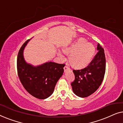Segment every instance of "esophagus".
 <instances>
[{"mask_svg": "<svg viewBox=\"0 0 123 123\" xmlns=\"http://www.w3.org/2000/svg\"><path fill=\"white\" fill-rule=\"evenodd\" d=\"M69 69V68L68 66H67V65H65V66L64 67V71L65 72L67 69Z\"/></svg>", "mask_w": 123, "mask_h": 123, "instance_id": "1", "label": "esophagus"}]
</instances>
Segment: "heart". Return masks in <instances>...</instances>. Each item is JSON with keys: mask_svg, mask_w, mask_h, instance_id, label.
I'll return each mask as SVG.
<instances>
[{"mask_svg": "<svg viewBox=\"0 0 123 123\" xmlns=\"http://www.w3.org/2000/svg\"><path fill=\"white\" fill-rule=\"evenodd\" d=\"M65 54L69 55V60L72 66L75 68H83L91 63L95 53V48L92 43L86 42L84 38H79L68 46L63 49ZM58 55L63 59L61 53Z\"/></svg>", "mask_w": 123, "mask_h": 123, "instance_id": "heart-1", "label": "heart"}]
</instances>
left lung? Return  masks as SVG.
Here are the masks:
<instances>
[{
	"instance_id": "1",
	"label": "left lung",
	"mask_w": 123,
	"mask_h": 123,
	"mask_svg": "<svg viewBox=\"0 0 123 123\" xmlns=\"http://www.w3.org/2000/svg\"><path fill=\"white\" fill-rule=\"evenodd\" d=\"M98 52L88 66L80 70H73L75 80L71 83L75 95L80 97H88L101 85L106 69L104 50L98 43Z\"/></svg>"
}]
</instances>
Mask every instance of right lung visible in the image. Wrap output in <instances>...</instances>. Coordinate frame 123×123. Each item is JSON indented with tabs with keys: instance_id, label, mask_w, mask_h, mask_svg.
<instances>
[{
	"instance_id": "add662e5",
	"label": "right lung",
	"mask_w": 123,
	"mask_h": 123,
	"mask_svg": "<svg viewBox=\"0 0 123 123\" xmlns=\"http://www.w3.org/2000/svg\"><path fill=\"white\" fill-rule=\"evenodd\" d=\"M30 40L23 43L18 52L17 61L18 77L28 93L37 98L45 99L53 93L57 82L63 75L65 64L49 62L35 67L27 63L23 51Z\"/></svg>"
}]
</instances>
